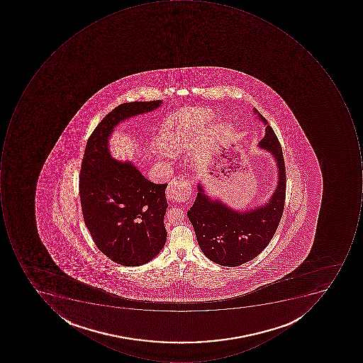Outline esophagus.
Here are the masks:
<instances>
[{
	"mask_svg": "<svg viewBox=\"0 0 363 363\" xmlns=\"http://www.w3.org/2000/svg\"><path fill=\"white\" fill-rule=\"evenodd\" d=\"M166 193L167 197L170 201H177V203H185V201L190 199L191 193H192L190 181L186 180L183 177L172 179L169 182Z\"/></svg>",
	"mask_w": 363,
	"mask_h": 363,
	"instance_id": "34e87169",
	"label": "esophagus"
}]
</instances>
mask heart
Returning a JSON list of instances; mask_svg holds the SVG:
<instances>
[{
  "mask_svg": "<svg viewBox=\"0 0 363 363\" xmlns=\"http://www.w3.org/2000/svg\"><path fill=\"white\" fill-rule=\"evenodd\" d=\"M197 116H199V122L201 124L206 123L213 116V112L209 109H197ZM183 113L176 114L167 122L164 128H162V135H160V143L164 152L168 154H177L182 148V135L178 130V123L182 118Z\"/></svg>",
  "mask_w": 363,
  "mask_h": 363,
  "instance_id": "heart-1",
  "label": "heart"
}]
</instances>
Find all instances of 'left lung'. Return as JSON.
I'll use <instances>...</instances> for the list:
<instances>
[{"mask_svg":"<svg viewBox=\"0 0 363 363\" xmlns=\"http://www.w3.org/2000/svg\"><path fill=\"white\" fill-rule=\"evenodd\" d=\"M257 113V110H254ZM265 136L259 147L275 157L279 171L277 189L265 206L249 211H235L219 201H213L199 185L194 204L187 211L203 253L213 263L235 267L252 261L273 239L279 225L286 201V167L281 145L262 114Z\"/></svg>","mask_w":363,"mask_h":363,"instance_id":"8db88e82","label":"left lung"}]
</instances>
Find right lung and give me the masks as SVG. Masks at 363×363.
<instances>
[{"instance_id": "right-lung-1", "label": "right lung", "mask_w": 363, "mask_h": 363, "mask_svg": "<svg viewBox=\"0 0 363 363\" xmlns=\"http://www.w3.org/2000/svg\"><path fill=\"white\" fill-rule=\"evenodd\" d=\"M162 102L120 104L102 118L86 144L79 173L84 221L98 249L120 265L148 263L164 247L168 184L150 182L130 162L114 160L108 138L118 123L152 111Z\"/></svg>"}]
</instances>
